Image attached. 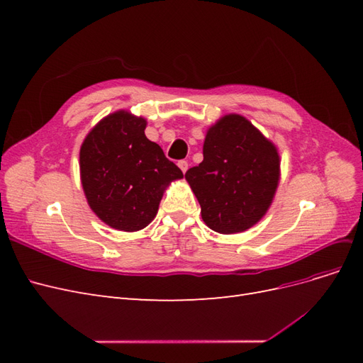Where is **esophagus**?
Segmentation results:
<instances>
[{
	"instance_id": "34e87169",
	"label": "esophagus",
	"mask_w": 363,
	"mask_h": 363,
	"mask_svg": "<svg viewBox=\"0 0 363 363\" xmlns=\"http://www.w3.org/2000/svg\"><path fill=\"white\" fill-rule=\"evenodd\" d=\"M177 164H179V168H180L183 172L188 171V162H186V160H180Z\"/></svg>"
}]
</instances>
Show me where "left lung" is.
Returning <instances> with one entry per match:
<instances>
[{
    "instance_id": "obj_1",
    "label": "left lung",
    "mask_w": 363,
    "mask_h": 363,
    "mask_svg": "<svg viewBox=\"0 0 363 363\" xmlns=\"http://www.w3.org/2000/svg\"><path fill=\"white\" fill-rule=\"evenodd\" d=\"M203 162L184 177L208 228L232 235L257 224L280 180L276 145L244 116L225 115L207 130Z\"/></svg>"
}]
</instances>
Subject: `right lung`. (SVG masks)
<instances>
[{"label":"right lung","mask_w":363,"mask_h":363,"mask_svg":"<svg viewBox=\"0 0 363 363\" xmlns=\"http://www.w3.org/2000/svg\"><path fill=\"white\" fill-rule=\"evenodd\" d=\"M147 121L125 111L103 118L80 148L83 191L95 215L112 228L136 232L155 219L163 191L183 177L145 136Z\"/></svg>","instance_id":"right-lung-1"}]
</instances>
